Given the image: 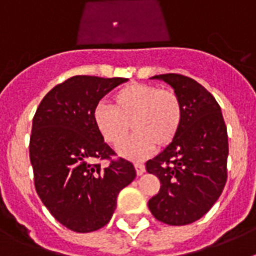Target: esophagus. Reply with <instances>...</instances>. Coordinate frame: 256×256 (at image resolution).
<instances>
[{
  "mask_svg": "<svg viewBox=\"0 0 256 256\" xmlns=\"http://www.w3.org/2000/svg\"><path fill=\"white\" fill-rule=\"evenodd\" d=\"M134 168H136V172H137V176H142V174L144 173V165L142 164V162H134Z\"/></svg>",
  "mask_w": 256,
  "mask_h": 256,
  "instance_id": "1",
  "label": "esophagus"
}]
</instances>
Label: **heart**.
Listing matches in <instances>:
<instances>
[{"label":"heart","instance_id":"heart-1","mask_svg":"<svg viewBox=\"0 0 256 256\" xmlns=\"http://www.w3.org/2000/svg\"><path fill=\"white\" fill-rule=\"evenodd\" d=\"M92 119L97 132L112 146H119L132 126L134 133L119 148V154L142 160L155 150L156 144L165 148L176 140L183 122V105L172 90L130 83L112 94V106L98 104Z\"/></svg>","mask_w":256,"mask_h":256}]
</instances>
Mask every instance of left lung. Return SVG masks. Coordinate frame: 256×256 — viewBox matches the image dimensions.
<instances>
[{"label": "left lung", "mask_w": 256, "mask_h": 256, "mask_svg": "<svg viewBox=\"0 0 256 256\" xmlns=\"http://www.w3.org/2000/svg\"><path fill=\"white\" fill-rule=\"evenodd\" d=\"M183 105L177 137L146 162V170L160 180L148 209L158 220L186 226L205 216L227 182L228 136L219 104L200 83L182 74H160Z\"/></svg>", "instance_id": "obj_1"}]
</instances>
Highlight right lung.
<instances>
[{
	"mask_svg": "<svg viewBox=\"0 0 256 256\" xmlns=\"http://www.w3.org/2000/svg\"><path fill=\"white\" fill-rule=\"evenodd\" d=\"M126 78L76 76L54 87L33 118L29 142L34 186L54 218L80 234L112 219L119 192L136 178L130 162L115 155L97 132L94 108ZM96 160H110L102 167Z\"/></svg>",
	"mask_w": 256,
	"mask_h": 256,
	"instance_id": "right-lung-1",
	"label": "right lung"
}]
</instances>
